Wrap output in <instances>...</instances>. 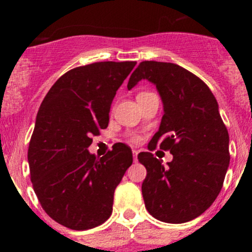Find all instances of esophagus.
<instances>
[{
    "label": "esophagus",
    "mask_w": 252,
    "mask_h": 252,
    "mask_svg": "<svg viewBox=\"0 0 252 252\" xmlns=\"http://www.w3.org/2000/svg\"><path fill=\"white\" fill-rule=\"evenodd\" d=\"M133 155H134V162H138V151H136V150H134Z\"/></svg>",
    "instance_id": "1"
}]
</instances>
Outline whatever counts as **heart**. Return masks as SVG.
I'll list each match as a JSON object with an SVG mask.
<instances>
[{"label":"heart","instance_id":"1","mask_svg":"<svg viewBox=\"0 0 252 252\" xmlns=\"http://www.w3.org/2000/svg\"><path fill=\"white\" fill-rule=\"evenodd\" d=\"M134 140H136V139H134Z\"/></svg>","mask_w":252,"mask_h":252}]
</instances>
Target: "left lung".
Instances as JSON below:
<instances>
[{
    "instance_id": "8db88e82",
    "label": "left lung",
    "mask_w": 252,
    "mask_h": 252,
    "mask_svg": "<svg viewBox=\"0 0 252 252\" xmlns=\"http://www.w3.org/2000/svg\"><path fill=\"white\" fill-rule=\"evenodd\" d=\"M151 81L163 102L159 129L150 151L159 147L174 155L164 167L151 153L138 159L146 168L141 191L152 217L166 223H184L205 212L223 187L229 167V135L218 103L204 81L174 63L144 61L128 81Z\"/></svg>"
}]
</instances>
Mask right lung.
Here are the masks:
<instances>
[{
  "instance_id": "obj_1",
  "label": "right lung",
  "mask_w": 252,
  "mask_h": 252,
  "mask_svg": "<svg viewBox=\"0 0 252 252\" xmlns=\"http://www.w3.org/2000/svg\"><path fill=\"white\" fill-rule=\"evenodd\" d=\"M135 64L96 62L70 69L37 112L28 150L32 188L45 212L69 229H91L110 218L114 190L133 163L131 149L122 142L101 158L88 147L107 128L112 101Z\"/></svg>"
}]
</instances>
